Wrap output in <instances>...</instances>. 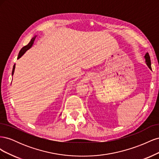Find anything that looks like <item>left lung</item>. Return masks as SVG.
Instances as JSON below:
<instances>
[{
  "instance_id": "obj_1",
  "label": "left lung",
  "mask_w": 159,
  "mask_h": 159,
  "mask_svg": "<svg viewBox=\"0 0 159 159\" xmlns=\"http://www.w3.org/2000/svg\"><path fill=\"white\" fill-rule=\"evenodd\" d=\"M145 61H146V64L148 66V67L150 69H151V58H150V56H149V54H148V53H147V54H145Z\"/></svg>"
}]
</instances>
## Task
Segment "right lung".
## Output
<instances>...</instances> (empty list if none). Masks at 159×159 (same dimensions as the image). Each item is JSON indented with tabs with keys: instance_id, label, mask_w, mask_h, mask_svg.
I'll return each instance as SVG.
<instances>
[{
	"instance_id": "right-lung-1",
	"label": "right lung",
	"mask_w": 159,
	"mask_h": 159,
	"mask_svg": "<svg viewBox=\"0 0 159 159\" xmlns=\"http://www.w3.org/2000/svg\"><path fill=\"white\" fill-rule=\"evenodd\" d=\"M36 37V36H35L34 37H33V38H32V39H31L30 42L29 43H28V44L26 45V46H24V47L22 48L20 50V51L19 52V54H18L17 59H19V58H20V57H21L24 55V54H25V53L28 49L32 47V46L33 44H34V40H35ZM14 69H15V64H14V66H13L12 71V75H13V74H14Z\"/></svg>"
}]
</instances>
